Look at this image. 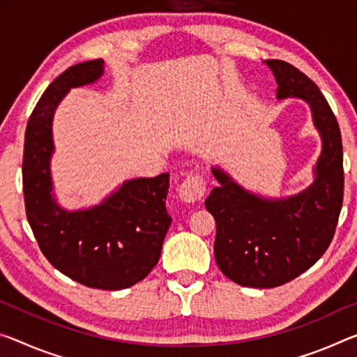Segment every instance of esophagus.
Wrapping results in <instances>:
<instances>
[{"instance_id":"34e87169","label":"esophagus","mask_w":357,"mask_h":357,"mask_svg":"<svg viewBox=\"0 0 357 357\" xmlns=\"http://www.w3.org/2000/svg\"><path fill=\"white\" fill-rule=\"evenodd\" d=\"M206 192V183L200 174H190V176L183 181L179 185L178 195L179 199L185 203H195L203 199Z\"/></svg>"}]
</instances>
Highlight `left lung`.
Here are the masks:
<instances>
[{
    "label": "left lung",
    "mask_w": 357,
    "mask_h": 357,
    "mask_svg": "<svg viewBox=\"0 0 357 357\" xmlns=\"http://www.w3.org/2000/svg\"><path fill=\"white\" fill-rule=\"evenodd\" d=\"M278 84L276 97L310 105L322 151L314 181L287 199H264L213 167L219 185L205 200L216 220L214 257L222 273L246 287L268 289L297 278L318 262L335 234L343 203L340 127L319 87L282 60H267Z\"/></svg>",
    "instance_id": "8db88e82"
}]
</instances>
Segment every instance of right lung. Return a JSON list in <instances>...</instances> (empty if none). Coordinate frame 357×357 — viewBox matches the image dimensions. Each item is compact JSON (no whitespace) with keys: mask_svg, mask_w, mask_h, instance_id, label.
Wrapping results in <instances>:
<instances>
[{"mask_svg":"<svg viewBox=\"0 0 357 357\" xmlns=\"http://www.w3.org/2000/svg\"><path fill=\"white\" fill-rule=\"evenodd\" d=\"M101 75L103 60L84 61L46 89L26 123L22 179L26 219L49 262L84 286L119 291L144 280L160 259L172 224L165 206L169 174L126 181L92 208L66 211L56 205L50 178L54 112L70 89Z\"/></svg>","mask_w":357,"mask_h":357,"instance_id":"add662e5","label":"right lung"}]
</instances>
